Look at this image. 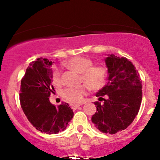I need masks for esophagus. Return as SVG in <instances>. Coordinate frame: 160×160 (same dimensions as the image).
Instances as JSON below:
<instances>
[{"instance_id": "obj_1", "label": "esophagus", "mask_w": 160, "mask_h": 160, "mask_svg": "<svg viewBox=\"0 0 160 160\" xmlns=\"http://www.w3.org/2000/svg\"><path fill=\"white\" fill-rule=\"evenodd\" d=\"M83 104V103H82ZM82 104H74V105H72L71 106V108H72L73 110H76L77 108H78V107H80V106H81Z\"/></svg>"}]
</instances>
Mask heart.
<instances>
[{
    "instance_id": "heart-1",
    "label": "heart",
    "mask_w": 160,
    "mask_h": 160,
    "mask_svg": "<svg viewBox=\"0 0 160 160\" xmlns=\"http://www.w3.org/2000/svg\"><path fill=\"white\" fill-rule=\"evenodd\" d=\"M65 65L80 73V80L85 83L74 87H68L62 92V97L71 104H79L82 101L89 86L92 90L101 89L107 79V70L102 65H92L93 62L87 57L75 56L65 62ZM52 82L56 86L62 83V71L58 68L53 69Z\"/></svg>"
}]
</instances>
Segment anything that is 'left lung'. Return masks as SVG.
<instances>
[{"mask_svg": "<svg viewBox=\"0 0 160 160\" xmlns=\"http://www.w3.org/2000/svg\"><path fill=\"white\" fill-rule=\"evenodd\" d=\"M105 63L108 81L95 95L98 101L94 102L97 112L92 122L102 132L113 135L126 129L137 116L142 85L136 68L125 57L108 55Z\"/></svg>", "mask_w": 160, "mask_h": 160, "instance_id": "obj_1", "label": "left lung"}]
</instances>
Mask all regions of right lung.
I'll return each instance as SVG.
<instances>
[{"mask_svg": "<svg viewBox=\"0 0 160 160\" xmlns=\"http://www.w3.org/2000/svg\"><path fill=\"white\" fill-rule=\"evenodd\" d=\"M52 65L47 58L31 62L22 78L19 91L20 104L28 120L38 131L49 135L64 131L74 116L68 103L56 107L49 102L55 91Z\"/></svg>", "mask_w": 160, "mask_h": 160, "instance_id": "obj_1", "label": "right lung"}]
</instances>
